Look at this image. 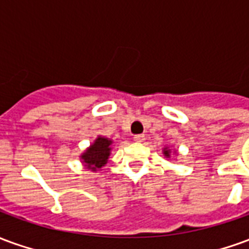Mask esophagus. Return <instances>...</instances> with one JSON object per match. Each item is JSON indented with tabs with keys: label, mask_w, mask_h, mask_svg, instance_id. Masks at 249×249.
<instances>
[{
	"label": "esophagus",
	"mask_w": 249,
	"mask_h": 249,
	"mask_svg": "<svg viewBox=\"0 0 249 249\" xmlns=\"http://www.w3.org/2000/svg\"><path fill=\"white\" fill-rule=\"evenodd\" d=\"M133 140H135L136 142H142V141L145 140V136H144V135H136L135 137H133Z\"/></svg>",
	"instance_id": "1"
}]
</instances>
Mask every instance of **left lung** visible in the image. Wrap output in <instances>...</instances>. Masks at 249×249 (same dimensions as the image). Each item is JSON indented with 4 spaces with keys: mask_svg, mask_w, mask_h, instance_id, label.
<instances>
[{
    "mask_svg": "<svg viewBox=\"0 0 249 249\" xmlns=\"http://www.w3.org/2000/svg\"><path fill=\"white\" fill-rule=\"evenodd\" d=\"M164 155H165V156H167V157H169V151H168L167 148L164 149Z\"/></svg>",
    "mask_w": 249,
    "mask_h": 249,
    "instance_id": "1",
    "label": "left lung"
}]
</instances>
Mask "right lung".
<instances>
[{"mask_svg": "<svg viewBox=\"0 0 249 249\" xmlns=\"http://www.w3.org/2000/svg\"><path fill=\"white\" fill-rule=\"evenodd\" d=\"M110 144L112 141L105 139V137H98L94 141V144L90 145L81 159L87 164V167L92 171H96L97 168H101L108 161L109 153H110Z\"/></svg>", "mask_w": 249, "mask_h": 249, "instance_id": "obj_1", "label": "right lung"}]
</instances>
